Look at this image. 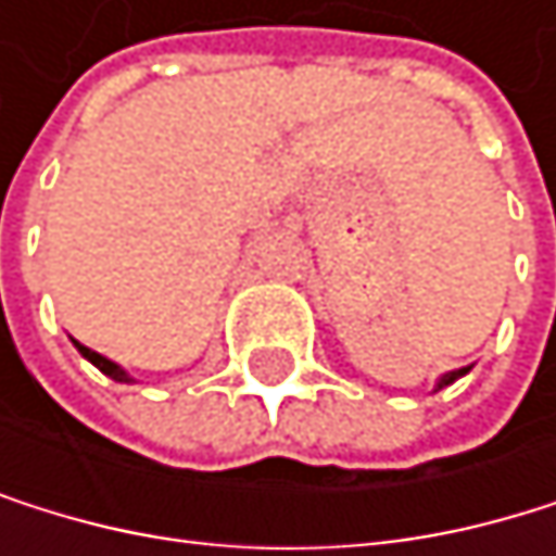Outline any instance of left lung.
Here are the masks:
<instances>
[{
    "instance_id": "left-lung-1",
    "label": "left lung",
    "mask_w": 556,
    "mask_h": 556,
    "mask_svg": "<svg viewBox=\"0 0 556 556\" xmlns=\"http://www.w3.org/2000/svg\"><path fill=\"white\" fill-rule=\"evenodd\" d=\"M464 374H467V367H464V370H451V374H443V377L437 380V390H443V387H451V383H454L457 377H464Z\"/></svg>"
}]
</instances>
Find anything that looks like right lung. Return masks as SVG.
Wrapping results in <instances>:
<instances>
[{
    "label": "right lung",
    "instance_id": "obj_1",
    "mask_svg": "<svg viewBox=\"0 0 556 556\" xmlns=\"http://www.w3.org/2000/svg\"><path fill=\"white\" fill-rule=\"evenodd\" d=\"M73 343H76V340H73ZM76 350H79V353H83V356H86V359L92 363V367H99V370H102L105 377H113V380H119V383H129V380H132V377H129V374H126V370L119 367V363L105 359L102 353H96V350H89V346H83V343H76Z\"/></svg>",
    "mask_w": 556,
    "mask_h": 556
}]
</instances>
